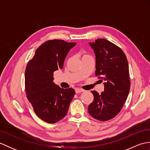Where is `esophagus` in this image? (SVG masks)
Here are the masks:
<instances>
[{
	"instance_id": "34e87169",
	"label": "esophagus",
	"mask_w": 150,
	"mask_h": 150,
	"mask_svg": "<svg viewBox=\"0 0 150 150\" xmlns=\"http://www.w3.org/2000/svg\"><path fill=\"white\" fill-rule=\"evenodd\" d=\"M83 91H84V90H82V89H80V88H76L75 89V93H81Z\"/></svg>"
}]
</instances>
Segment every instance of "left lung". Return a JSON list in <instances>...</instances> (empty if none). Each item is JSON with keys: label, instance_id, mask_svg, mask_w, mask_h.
I'll return each instance as SVG.
<instances>
[{"label": "left lung", "instance_id": "obj_1", "mask_svg": "<svg viewBox=\"0 0 150 150\" xmlns=\"http://www.w3.org/2000/svg\"><path fill=\"white\" fill-rule=\"evenodd\" d=\"M96 59L95 75L104 81L100 94L91 91L94 98L89 105L88 112L94 119L106 121L119 113L125 103L130 89L128 62L119 47L104 39L90 42Z\"/></svg>", "mask_w": 150, "mask_h": 150}]
</instances>
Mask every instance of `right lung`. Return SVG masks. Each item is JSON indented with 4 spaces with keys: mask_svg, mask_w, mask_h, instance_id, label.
<instances>
[{
    "mask_svg": "<svg viewBox=\"0 0 150 150\" xmlns=\"http://www.w3.org/2000/svg\"><path fill=\"white\" fill-rule=\"evenodd\" d=\"M76 42L50 40L35 51L25 71L28 100L40 119L55 123L64 117L75 95L73 88L64 89L53 82V73L62 69L66 57Z\"/></svg>",
    "mask_w": 150,
    "mask_h": 150,
    "instance_id": "right-lung-1",
    "label": "right lung"
}]
</instances>
